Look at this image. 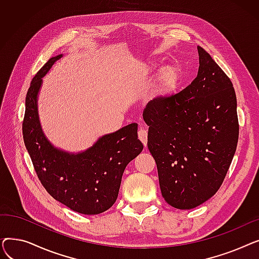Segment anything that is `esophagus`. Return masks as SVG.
I'll list each match as a JSON object with an SVG mask.
<instances>
[{
  "instance_id": "34e87169",
  "label": "esophagus",
  "mask_w": 259,
  "mask_h": 259,
  "mask_svg": "<svg viewBox=\"0 0 259 259\" xmlns=\"http://www.w3.org/2000/svg\"><path fill=\"white\" fill-rule=\"evenodd\" d=\"M138 134H139V140L143 143V145L146 147L147 146V142H148V132H147V130H145V129H140L139 130V132H138Z\"/></svg>"
}]
</instances>
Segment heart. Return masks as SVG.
<instances>
[{"label": "heart", "instance_id": "1", "mask_svg": "<svg viewBox=\"0 0 259 259\" xmlns=\"http://www.w3.org/2000/svg\"><path fill=\"white\" fill-rule=\"evenodd\" d=\"M180 71L175 67H168L160 73V86L162 93L170 95L175 92L180 85Z\"/></svg>", "mask_w": 259, "mask_h": 259}]
</instances>
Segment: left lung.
<instances>
[{"instance_id":"obj_1","label":"left lung","mask_w":259,"mask_h":259,"mask_svg":"<svg viewBox=\"0 0 259 259\" xmlns=\"http://www.w3.org/2000/svg\"><path fill=\"white\" fill-rule=\"evenodd\" d=\"M197 50L199 68L192 83L179 93L152 99L143 112L161 195L182 210L219 191L239 133L232 81L206 50Z\"/></svg>"}]
</instances>
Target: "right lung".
<instances>
[{
	"mask_svg": "<svg viewBox=\"0 0 259 259\" xmlns=\"http://www.w3.org/2000/svg\"><path fill=\"white\" fill-rule=\"evenodd\" d=\"M61 58L62 54L49 59L31 80L22 126L24 143L40 184L54 199L81 214H100L115 202L122 173L144 146L133 122L78 154L52 147L39 126L36 97L42 77Z\"/></svg>",
	"mask_w": 259,
	"mask_h": 259,
	"instance_id": "1",
	"label": "right lung"
}]
</instances>
